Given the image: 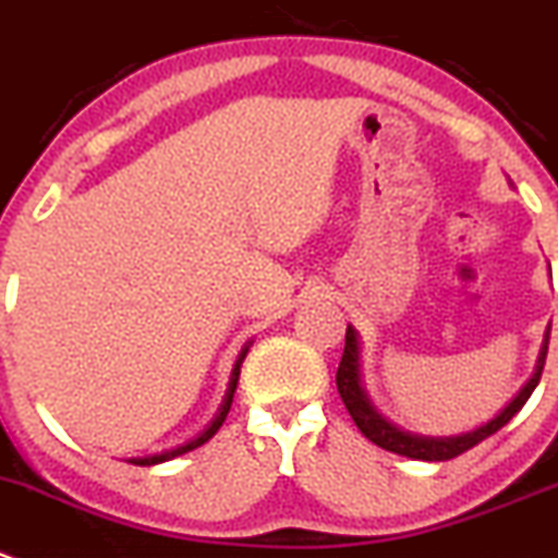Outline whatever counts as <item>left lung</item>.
<instances>
[{"label": "left lung", "instance_id": "1", "mask_svg": "<svg viewBox=\"0 0 558 558\" xmlns=\"http://www.w3.org/2000/svg\"><path fill=\"white\" fill-rule=\"evenodd\" d=\"M548 339H550V326L545 328L543 348H539L537 364H534V373L526 384L521 386V391L490 418V422L480 424V427L469 429V433L460 435H416L408 433V429L397 427L395 422L378 413V408L369 400L367 389H364L362 380V339H359V331L353 326H348V333H344V353L342 362H339L337 369V389L339 397H342L344 408L353 416L355 427L362 429L364 438H369L373 444H378L386 452L402 454V458L411 460H427V463H438V460H452L458 454L469 452L471 447L482 444L485 438H490L493 433L504 427L514 413L526 405V400L532 397V391L537 389L539 375H543L545 367V355H548Z\"/></svg>", "mask_w": 558, "mask_h": 558}]
</instances>
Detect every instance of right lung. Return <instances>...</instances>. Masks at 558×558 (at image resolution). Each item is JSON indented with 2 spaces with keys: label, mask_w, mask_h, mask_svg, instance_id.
I'll return each instance as SVG.
<instances>
[{
  "label": "right lung",
  "mask_w": 558,
  "mask_h": 558,
  "mask_svg": "<svg viewBox=\"0 0 558 558\" xmlns=\"http://www.w3.org/2000/svg\"><path fill=\"white\" fill-rule=\"evenodd\" d=\"M248 348H252V342H246V344H243V348H241V353H238L235 364H232L230 384H227V391H225V400H221L219 411L214 413V418H210V422L205 424V429H199V433H196L194 438H189V441H185V444H178V447H172V449H163V452H158V454H147V458H131L129 463H134V465H158V463H167V460H172V458H180V454L191 452V449L203 447L205 441H210V438H214V435L219 433V427H221V424H225L227 413H230V405H232V395H235V389H238V378H241V364H243V359H246Z\"/></svg>",
  "instance_id": "1"
}]
</instances>
